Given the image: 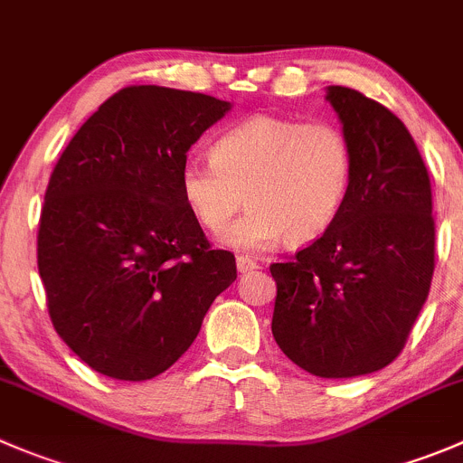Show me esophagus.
Returning <instances> with one entry per match:
<instances>
[{
	"instance_id": "obj_1",
	"label": "esophagus",
	"mask_w": 463,
	"mask_h": 463,
	"mask_svg": "<svg viewBox=\"0 0 463 463\" xmlns=\"http://www.w3.org/2000/svg\"><path fill=\"white\" fill-rule=\"evenodd\" d=\"M255 269H258V262L253 258H249V255H237V271L249 273L255 271Z\"/></svg>"
}]
</instances>
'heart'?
Returning a JSON list of instances; mask_svg holds the SVG:
<instances>
[{"instance_id": "obj_1", "label": "heart", "mask_w": 463, "mask_h": 463, "mask_svg": "<svg viewBox=\"0 0 463 463\" xmlns=\"http://www.w3.org/2000/svg\"><path fill=\"white\" fill-rule=\"evenodd\" d=\"M355 158L336 124L253 115L223 131L213 158L181 167V194L201 228L237 250H264L285 237L307 244L327 231L351 194Z\"/></svg>"}]
</instances>
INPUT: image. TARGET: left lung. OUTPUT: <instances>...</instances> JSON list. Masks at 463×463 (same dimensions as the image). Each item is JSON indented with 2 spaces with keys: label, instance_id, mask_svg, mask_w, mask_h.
<instances>
[{
  "label": "left lung",
  "instance_id": "1",
  "mask_svg": "<svg viewBox=\"0 0 463 463\" xmlns=\"http://www.w3.org/2000/svg\"><path fill=\"white\" fill-rule=\"evenodd\" d=\"M355 158L351 194L321 237L269 267L271 332L318 378H355L392 364L430 294L434 217L430 174L405 124L344 85L327 88Z\"/></svg>",
  "mask_w": 463,
  "mask_h": 463
}]
</instances>
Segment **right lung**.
I'll use <instances>...</instances> for the list:
<instances>
[{
	"label": "right lung",
	"mask_w": 463,
	"mask_h": 463,
	"mask_svg": "<svg viewBox=\"0 0 463 463\" xmlns=\"http://www.w3.org/2000/svg\"><path fill=\"white\" fill-rule=\"evenodd\" d=\"M231 110L201 92L128 85L76 131L49 178L38 271L53 327L97 373L151 380L235 282L181 194L190 146Z\"/></svg>",
	"instance_id": "1"
}]
</instances>
